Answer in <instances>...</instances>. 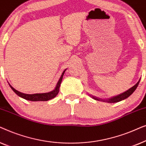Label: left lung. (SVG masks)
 <instances>
[{"instance_id":"left-lung-1","label":"left lung","mask_w":146,"mask_h":146,"mask_svg":"<svg viewBox=\"0 0 146 146\" xmlns=\"http://www.w3.org/2000/svg\"><path fill=\"white\" fill-rule=\"evenodd\" d=\"M139 81H140V80L137 82L136 84L133 86V87H131V88H129L128 90L125 92L121 94H119L118 96H115V97L111 98L108 99V100H102V101L106 102H108V103H115V102H120L121 100H123L127 98H128L131 94H132V93L135 90V89H136L137 87L138 86ZM92 97L94 100H101L100 98H96L94 96H92Z\"/></svg>"}]
</instances>
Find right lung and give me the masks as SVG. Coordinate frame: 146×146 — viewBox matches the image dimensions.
<instances>
[{"label":"right lung","mask_w":146,"mask_h":146,"mask_svg":"<svg viewBox=\"0 0 146 146\" xmlns=\"http://www.w3.org/2000/svg\"><path fill=\"white\" fill-rule=\"evenodd\" d=\"M66 71V70L63 72L62 74L61 75L60 78L59 79L58 82L56 86L55 89L53 91L50 92L48 93H43V94H24L22 92H20L17 90H15L13 87H12L11 85L10 86L12 88V90L15 92L19 96L27 100H30V101H48L49 100H51L54 98L56 97L57 96L59 92V88H60V84L62 82V78H63V75L64 74Z\"/></svg>","instance_id":"right-lung-1"}]
</instances>
